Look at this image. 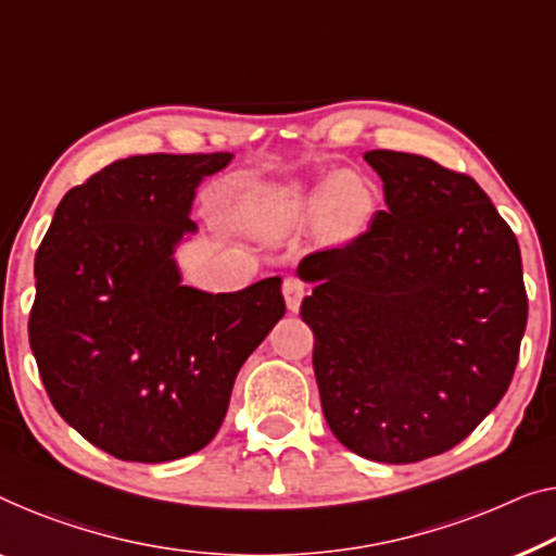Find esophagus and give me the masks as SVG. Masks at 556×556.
I'll return each mask as SVG.
<instances>
[{"mask_svg": "<svg viewBox=\"0 0 556 556\" xmlns=\"http://www.w3.org/2000/svg\"><path fill=\"white\" fill-rule=\"evenodd\" d=\"M281 292H285L287 309L289 312H296V309H300L302 300L306 296V285H304L300 277H287L285 285H281Z\"/></svg>", "mask_w": 556, "mask_h": 556, "instance_id": "1", "label": "esophagus"}]
</instances>
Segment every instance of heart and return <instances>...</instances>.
<instances>
[{"label": "heart", "mask_w": 556, "mask_h": 556, "mask_svg": "<svg viewBox=\"0 0 556 556\" xmlns=\"http://www.w3.org/2000/svg\"><path fill=\"white\" fill-rule=\"evenodd\" d=\"M377 212V192L369 179L339 172L319 185L279 181L262 185L239 204V222L260 237H285L312 217L314 235L325 242H350L369 227Z\"/></svg>", "instance_id": "1"}]
</instances>
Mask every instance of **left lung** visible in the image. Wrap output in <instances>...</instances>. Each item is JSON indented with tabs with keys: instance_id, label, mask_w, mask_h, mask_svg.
Returning a JSON list of instances; mask_svg holds the SVG:
<instances>
[{
	"instance_id": "1",
	"label": "left lung",
	"mask_w": 556,
	"mask_h": 556,
	"mask_svg": "<svg viewBox=\"0 0 556 556\" xmlns=\"http://www.w3.org/2000/svg\"><path fill=\"white\" fill-rule=\"evenodd\" d=\"M387 210L344 247L306 254L321 412L339 442L421 462L475 432L509 389L527 327L515 231L469 174L392 149L364 154Z\"/></svg>"
}]
</instances>
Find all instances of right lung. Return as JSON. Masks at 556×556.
Returning a JSON list of instances; mask_svg holds the SVG:
<instances>
[{"mask_svg":"<svg viewBox=\"0 0 556 556\" xmlns=\"http://www.w3.org/2000/svg\"><path fill=\"white\" fill-rule=\"evenodd\" d=\"M229 152L112 162L56 206L35 256L29 346L54 409L124 462H172L219 432L247 357L285 317L281 279L210 294L174 247Z\"/></svg>","mask_w":556,"mask_h":556,"instance_id":"obj_1","label":"right lung"}]
</instances>
